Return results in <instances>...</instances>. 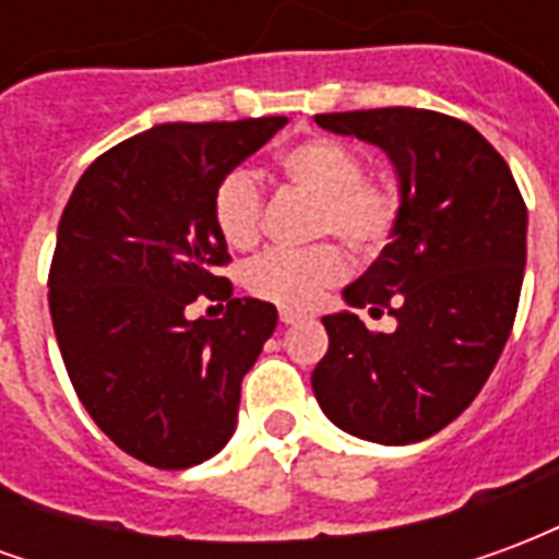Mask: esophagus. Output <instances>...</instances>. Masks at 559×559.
<instances>
[{
	"label": "esophagus",
	"mask_w": 559,
	"mask_h": 559,
	"mask_svg": "<svg viewBox=\"0 0 559 559\" xmlns=\"http://www.w3.org/2000/svg\"><path fill=\"white\" fill-rule=\"evenodd\" d=\"M278 320L284 323V326H290V323H296V320H299V314H296V311H281Z\"/></svg>",
	"instance_id": "obj_1"
}]
</instances>
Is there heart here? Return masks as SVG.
<instances>
[{"instance_id": "heart-1", "label": "heart", "mask_w": 559, "mask_h": 559, "mask_svg": "<svg viewBox=\"0 0 559 559\" xmlns=\"http://www.w3.org/2000/svg\"><path fill=\"white\" fill-rule=\"evenodd\" d=\"M278 167L302 194L314 197V236H338L356 254H377L392 239L401 215L395 185L365 176L359 152L332 138H308L278 155ZM215 230L230 248H254L263 233V188L245 167L224 173L212 194ZM347 254L338 242L278 248L248 266V287L281 308H311L344 278Z\"/></svg>"}]
</instances>
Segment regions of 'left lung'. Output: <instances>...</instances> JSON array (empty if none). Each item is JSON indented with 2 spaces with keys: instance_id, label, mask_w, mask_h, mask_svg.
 Returning a JSON list of instances; mask_svg holds the SVG:
<instances>
[{
  "instance_id": "1",
  "label": "left lung",
  "mask_w": 559,
  "mask_h": 559,
  "mask_svg": "<svg viewBox=\"0 0 559 559\" xmlns=\"http://www.w3.org/2000/svg\"><path fill=\"white\" fill-rule=\"evenodd\" d=\"M335 134L395 164L392 242L344 287L350 308L395 317L371 332L353 311L323 317L317 404L371 443H419L467 411L512 332L527 263V206L503 155L461 119L416 107L320 114Z\"/></svg>"
}]
</instances>
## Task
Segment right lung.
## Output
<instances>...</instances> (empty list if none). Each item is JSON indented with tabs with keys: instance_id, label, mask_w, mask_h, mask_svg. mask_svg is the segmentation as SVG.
<instances>
[{
	"instance_id": "1",
	"label": "right lung",
	"mask_w": 559,
	"mask_h": 559,
	"mask_svg": "<svg viewBox=\"0 0 559 559\" xmlns=\"http://www.w3.org/2000/svg\"><path fill=\"white\" fill-rule=\"evenodd\" d=\"M284 126L148 128L92 160L62 212L47 278L62 362L95 425L148 467H194L236 431L242 377L278 311L230 299L212 194ZM197 295L227 301L225 317L188 321Z\"/></svg>"
}]
</instances>
